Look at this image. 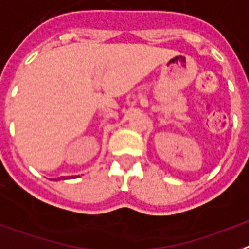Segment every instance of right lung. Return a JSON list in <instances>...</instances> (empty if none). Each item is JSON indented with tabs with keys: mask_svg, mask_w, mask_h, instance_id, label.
I'll return each mask as SVG.
<instances>
[{
	"mask_svg": "<svg viewBox=\"0 0 249 249\" xmlns=\"http://www.w3.org/2000/svg\"><path fill=\"white\" fill-rule=\"evenodd\" d=\"M62 179H67V177H66V178H64V177H62Z\"/></svg>",
	"mask_w": 249,
	"mask_h": 249,
	"instance_id": "1",
	"label": "right lung"
}]
</instances>
